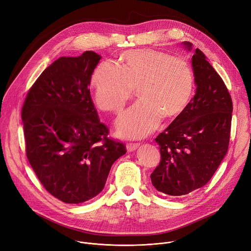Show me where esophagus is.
Wrapping results in <instances>:
<instances>
[{
    "instance_id": "1",
    "label": "esophagus",
    "mask_w": 251,
    "mask_h": 251,
    "mask_svg": "<svg viewBox=\"0 0 251 251\" xmlns=\"http://www.w3.org/2000/svg\"><path fill=\"white\" fill-rule=\"evenodd\" d=\"M138 147H139V144H138V143H127V145H126V148H127V151H135Z\"/></svg>"
}]
</instances>
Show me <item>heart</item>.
<instances>
[{
    "label": "heart",
    "instance_id": "obj_1",
    "mask_svg": "<svg viewBox=\"0 0 251 251\" xmlns=\"http://www.w3.org/2000/svg\"><path fill=\"white\" fill-rule=\"evenodd\" d=\"M97 105L119 113L138 90L140 101L117 121L119 135L143 138L161 118L180 115L194 94V75L188 62L153 49H132L120 54L118 67L109 61L97 66L91 77Z\"/></svg>",
    "mask_w": 251,
    "mask_h": 251
}]
</instances>
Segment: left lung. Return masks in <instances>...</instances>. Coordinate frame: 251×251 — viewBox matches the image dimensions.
<instances>
[{"label": "left lung", "instance_id": "8db88e82", "mask_svg": "<svg viewBox=\"0 0 251 251\" xmlns=\"http://www.w3.org/2000/svg\"><path fill=\"white\" fill-rule=\"evenodd\" d=\"M191 49L190 42H183ZM196 94L186 109L155 142L159 164L151 175L156 190L186 195L206 185L218 170L229 144L232 101L223 78L200 49L192 56Z\"/></svg>", "mask_w": 251, "mask_h": 251}]
</instances>
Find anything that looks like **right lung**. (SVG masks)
Instances as JSON below:
<instances>
[{
	"label": "right lung",
	"instance_id": "right-lung-1",
	"mask_svg": "<svg viewBox=\"0 0 251 251\" xmlns=\"http://www.w3.org/2000/svg\"><path fill=\"white\" fill-rule=\"evenodd\" d=\"M101 56L61 57L29 89L22 109L25 151L43 187L64 203L88 201L103 189L127 150L108 137L89 86Z\"/></svg>",
	"mask_w": 251,
	"mask_h": 251
}]
</instances>
